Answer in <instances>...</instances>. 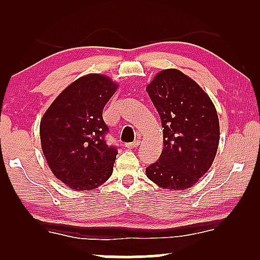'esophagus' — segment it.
<instances>
[{
  "instance_id": "34e87169",
  "label": "esophagus",
  "mask_w": 260,
  "mask_h": 260,
  "mask_svg": "<svg viewBox=\"0 0 260 260\" xmlns=\"http://www.w3.org/2000/svg\"><path fill=\"white\" fill-rule=\"evenodd\" d=\"M139 145H140V141L137 140L134 142H129V144H125V147L126 148H135V147H138Z\"/></svg>"
}]
</instances>
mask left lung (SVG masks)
Wrapping results in <instances>:
<instances>
[{"mask_svg":"<svg viewBox=\"0 0 260 260\" xmlns=\"http://www.w3.org/2000/svg\"><path fill=\"white\" fill-rule=\"evenodd\" d=\"M147 93L161 119L164 148L146 174L162 188H189L210 170L217 154L219 119L213 102L178 69L156 74Z\"/></svg>","mask_w":260,"mask_h":260,"instance_id":"1","label":"left lung"}]
</instances>
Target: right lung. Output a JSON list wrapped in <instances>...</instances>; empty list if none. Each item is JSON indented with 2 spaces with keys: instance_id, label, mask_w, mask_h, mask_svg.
Masks as SVG:
<instances>
[{
  "instance_id": "obj_1",
  "label": "right lung",
  "mask_w": 260,
  "mask_h": 260,
  "mask_svg": "<svg viewBox=\"0 0 260 260\" xmlns=\"http://www.w3.org/2000/svg\"><path fill=\"white\" fill-rule=\"evenodd\" d=\"M116 88L105 75L82 76L58 95L40 123L49 168L76 191L96 188L112 175L118 151L105 140L108 126L102 111Z\"/></svg>"
}]
</instances>
